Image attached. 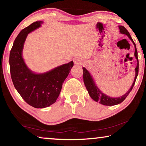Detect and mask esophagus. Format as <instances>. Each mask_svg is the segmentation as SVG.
<instances>
[{"label":"esophagus","instance_id":"obj_1","mask_svg":"<svg viewBox=\"0 0 146 146\" xmlns=\"http://www.w3.org/2000/svg\"><path fill=\"white\" fill-rule=\"evenodd\" d=\"M74 63H75V64H76V65H78V64H80L82 63V60L79 58H75L74 59Z\"/></svg>","mask_w":146,"mask_h":146}]
</instances>
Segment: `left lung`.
Masks as SVG:
<instances>
[{
  "mask_svg": "<svg viewBox=\"0 0 146 146\" xmlns=\"http://www.w3.org/2000/svg\"><path fill=\"white\" fill-rule=\"evenodd\" d=\"M119 29L120 32L122 34L126 35L130 38V40L133 42V44L135 46V56L137 60V66L135 68V77L134 79V82H133L131 87L129 90V91L125 94V95H122V97H117V98H113L110 97L109 96L105 95L104 93H103L94 82V80L92 78V76L90 75V73L89 71L86 70L85 68H82L83 69V78H84V83L86 86V88L87 89V90L89 93V95H90V97L93 98V99L96 101V102H99L100 104L105 106H115L121 102H122L123 100L125 99V98L127 97V95H129L131 91L132 90L133 86L135 85L136 79L138 76V53L137 50V48H136V45L134 42V41L131 36L130 34L128 31L125 29L124 27L122 26H119Z\"/></svg>",
  "mask_w": 146,
  "mask_h": 146,
  "instance_id": "1",
  "label": "left lung"
}]
</instances>
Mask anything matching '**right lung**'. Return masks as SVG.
Wrapping results in <instances>:
<instances>
[{"instance_id":"obj_1","label":"right lung","mask_w":146,"mask_h":146,"mask_svg":"<svg viewBox=\"0 0 146 146\" xmlns=\"http://www.w3.org/2000/svg\"><path fill=\"white\" fill-rule=\"evenodd\" d=\"M36 21L23 29L13 42L9 54L11 77L15 88L26 103L35 108L48 107L56 102L62 84L73 66V62L58 66L46 73L36 74L27 67L22 56L28 35L41 26Z\"/></svg>"}]
</instances>
